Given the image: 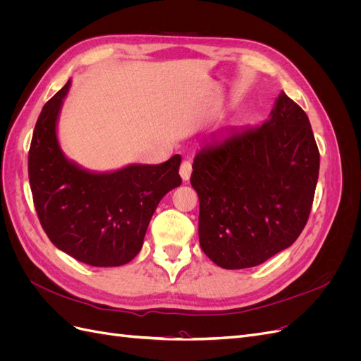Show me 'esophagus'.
<instances>
[{
    "mask_svg": "<svg viewBox=\"0 0 361 361\" xmlns=\"http://www.w3.org/2000/svg\"><path fill=\"white\" fill-rule=\"evenodd\" d=\"M191 171H192L191 162H190V161H183V162L180 164V170H179L180 178H182L183 180H188V179L191 178Z\"/></svg>",
    "mask_w": 361,
    "mask_h": 361,
    "instance_id": "1",
    "label": "esophagus"
}]
</instances>
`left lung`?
<instances>
[{"label":"left lung","instance_id":"left-lung-1","mask_svg":"<svg viewBox=\"0 0 361 361\" xmlns=\"http://www.w3.org/2000/svg\"><path fill=\"white\" fill-rule=\"evenodd\" d=\"M319 150L309 117L281 92L259 128L204 140L192 164L199 239L226 269H243L290 247L309 220Z\"/></svg>","mask_w":361,"mask_h":361}]
</instances>
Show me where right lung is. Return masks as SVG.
I'll use <instances>...</instances> for the list:
<instances>
[{
	"label": "right lung",
	"instance_id": "obj_1",
	"mask_svg": "<svg viewBox=\"0 0 361 361\" xmlns=\"http://www.w3.org/2000/svg\"><path fill=\"white\" fill-rule=\"evenodd\" d=\"M66 85L42 108L28 152L32 200L51 243L92 267H120L143 247L161 199L179 187L180 155L162 164L90 171L63 154L57 123Z\"/></svg>",
	"mask_w": 361,
	"mask_h": 361
}]
</instances>
